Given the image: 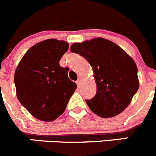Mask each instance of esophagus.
Masks as SVG:
<instances>
[{"label":"esophagus","instance_id":"obj_1","mask_svg":"<svg viewBox=\"0 0 156 156\" xmlns=\"http://www.w3.org/2000/svg\"><path fill=\"white\" fill-rule=\"evenodd\" d=\"M76 84L78 85V86H80V83H81V78H79L78 80H76Z\"/></svg>","mask_w":156,"mask_h":156}]
</instances>
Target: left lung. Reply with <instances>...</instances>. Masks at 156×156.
Segmentation results:
<instances>
[{
	"label": "left lung",
	"instance_id": "1",
	"mask_svg": "<svg viewBox=\"0 0 156 156\" xmlns=\"http://www.w3.org/2000/svg\"><path fill=\"white\" fill-rule=\"evenodd\" d=\"M70 51L83 57L93 70L96 94L86 100L90 110L101 118L121 113L139 89L137 67L132 58L118 44L103 38L74 43Z\"/></svg>",
	"mask_w": 156,
	"mask_h": 156
}]
</instances>
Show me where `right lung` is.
<instances>
[{"label":"right lung","mask_w":156,"mask_h":156,"mask_svg":"<svg viewBox=\"0 0 156 156\" xmlns=\"http://www.w3.org/2000/svg\"><path fill=\"white\" fill-rule=\"evenodd\" d=\"M68 48L67 41L54 38L37 43L27 51L16 69L18 100L40 121H53L62 115L77 87L68 77V67L59 64Z\"/></svg>","instance_id":"right-lung-1"}]
</instances>
